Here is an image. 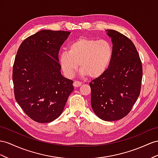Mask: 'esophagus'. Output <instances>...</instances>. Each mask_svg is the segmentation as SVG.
I'll use <instances>...</instances> for the list:
<instances>
[{"instance_id":"esophagus-1","label":"esophagus","mask_w":158,"mask_h":158,"mask_svg":"<svg viewBox=\"0 0 158 158\" xmlns=\"http://www.w3.org/2000/svg\"><path fill=\"white\" fill-rule=\"evenodd\" d=\"M82 85V83L78 81H75L73 83V86L75 87H80Z\"/></svg>"}]
</instances>
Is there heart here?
Wrapping results in <instances>:
<instances>
[{"mask_svg": "<svg viewBox=\"0 0 158 158\" xmlns=\"http://www.w3.org/2000/svg\"><path fill=\"white\" fill-rule=\"evenodd\" d=\"M113 55V46L108 40L80 37L69 44L67 51L60 53L59 63L68 77L74 75L79 64L81 74L97 79L107 71Z\"/></svg>", "mask_w": 158, "mask_h": 158, "instance_id": "b5f03b06", "label": "heart"}]
</instances>
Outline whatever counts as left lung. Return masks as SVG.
I'll return each mask as SVG.
<instances>
[{"mask_svg":"<svg viewBox=\"0 0 158 158\" xmlns=\"http://www.w3.org/2000/svg\"><path fill=\"white\" fill-rule=\"evenodd\" d=\"M111 39L114 55L108 69L91 81V104L95 115L104 121L123 118L138 98L142 64L131 40L114 30H106Z\"/></svg>","mask_w":158,"mask_h":158,"instance_id":"8db88e82","label":"left lung"}]
</instances>
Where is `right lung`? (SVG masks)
<instances>
[{
    "mask_svg": "<svg viewBox=\"0 0 158 158\" xmlns=\"http://www.w3.org/2000/svg\"><path fill=\"white\" fill-rule=\"evenodd\" d=\"M69 31L42 30L20 45L13 69L15 98L24 112L38 123L60 115L73 81L61 75L59 51Z\"/></svg>",
    "mask_w": 158,
    "mask_h": 158,
    "instance_id": "add662e5",
    "label": "right lung"
}]
</instances>
